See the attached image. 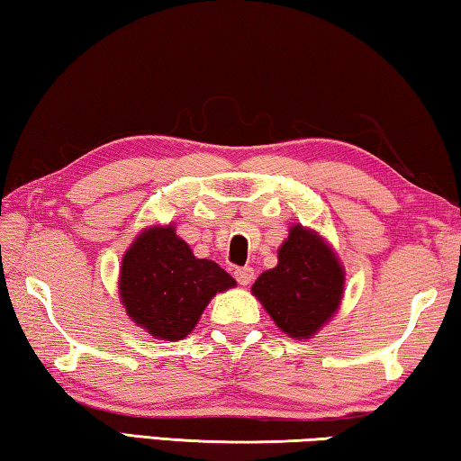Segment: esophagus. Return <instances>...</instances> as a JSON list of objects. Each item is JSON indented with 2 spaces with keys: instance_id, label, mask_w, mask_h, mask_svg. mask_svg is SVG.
<instances>
[{
  "instance_id": "34e87169",
  "label": "esophagus",
  "mask_w": 461,
  "mask_h": 461,
  "mask_svg": "<svg viewBox=\"0 0 461 461\" xmlns=\"http://www.w3.org/2000/svg\"><path fill=\"white\" fill-rule=\"evenodd\" d=\"M253 276H255V272H253L251 266H243V267H237V270H235V278H237V282H239L240 286L251 285Z\"/></svg>"
}]
</instances>
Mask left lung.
Returning a JSON list of instances; mask_svg holds the SVG:
<instances>
[{
    "instance_id": "obj_1",
    "label": "left lung",
    "mask_w": 461,
    "mask_h": 461,
    "mask_svg": "<svg viewBox=\"0 0 461 461\" xmlns=\"http://www.w3.org/2000/svg\"><path fill=\"white\" fill-rule=\"evenodd\" d=\"M344 290V272L334 251L303 226H293L278 251V266L251 286L276 325L293 338L313 336L334 315Z\"/></svg>"
}]
</instances>
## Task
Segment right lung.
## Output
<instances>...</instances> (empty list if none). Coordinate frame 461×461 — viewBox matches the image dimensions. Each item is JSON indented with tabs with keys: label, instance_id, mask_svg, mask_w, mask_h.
Here are the masks:
<instances>
[{
	"label": "right lung",
	"instance_id": "right-lung-1",
	"mask_svg": "<svg viewBox=\"0 0 461 461\" xmlns=\"http://www.w3.org/2000/svg\"><path fill=\"white\" fill-rule=\"evenodd\" d=\"M235 278L210 259H197L173 226L148 229L123 255L122 301L127 315L154 338H185L212 296Z\"/></svg>",
	"mask_w": 461,
	"mask_h": 461
}]
</instances>
